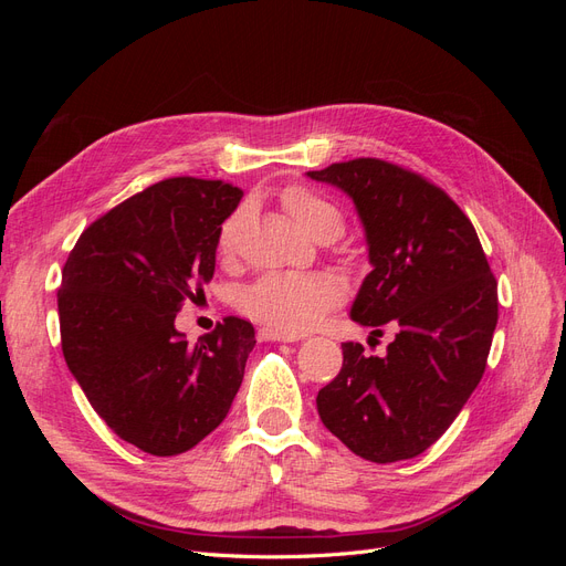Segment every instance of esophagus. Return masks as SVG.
Segmentation results:
<instances>
[{
  "label": "esophagus",
  "mask_w": 566,
  "mask_h": 566,
  "mask_svg": "<svg viewBox=\"0 0 566 566\" xmlns=\"http://www.w3.org/2000/svg\"><path fill=\"white\" fill-rule=\"evenodd\" d=\"M260 335H262V339H271V342H297V339H302V335L285 333V331H273V328H262Z\"/></svg>",
  "instance_id": "obj_1"
}]
</instances>
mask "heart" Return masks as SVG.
<instances>
[{
	"mask_svg": "<svg viewBox=\"0 0 566 566\" xmlns=\"http://www.w3.org/2000/svg\"><path fill=\"white\" fill-rule=\"evenodd\" d=\"M283 205L295 224L312 238H337L345 229V219L333 200L304 186H290L283 191ZM241 214L229 217L219 231V252L231 254L235 229ZM337 285L318 273H266L256 279L241 295V310L273 328L300 333L337 304Z\"/></svg>",
	"mask_w": 566,
	"mask_h": 566,
	"instance_id": "b5f03b06",
	"label": "heart"
}]
</instances>
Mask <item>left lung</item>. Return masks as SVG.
<instances>
[{"label": "left lung", "mask_w": 566, "mask_h": 566, "mask_svg": "<svg viewBox=\"0 0 566 566\" xmlns=\"http://www.w3.org/2000/svg\"><path fill=\"white\" fill-rule=\"evenodd\" d=\"M314 181L347 193L373 271L352 321L397 335L382 356L342 345V368L316 408L349 451L370 462L416 458L449 430L486 368L499 283L472 221L439 186L378 158L335 163Z\"/></svg>", "instance_id": "obj_1"}]
</instances>
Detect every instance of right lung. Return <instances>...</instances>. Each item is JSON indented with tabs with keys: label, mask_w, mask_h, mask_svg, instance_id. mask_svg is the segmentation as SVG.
<instances>
[{
	"label": "right lung",
	"mask_w": 566,
	"mask_h": 566,
	"mask_svg": "<svg viewBox=\"0 0 566 566\" xmlns=\"http://www.w3.org/2000/svg\"><path fill=\"white\" fill-rule=\"evenodd\" d=\"M241 198L224 181L153 184L84 229L63 266L65 364L111 430L150 455L193 449L241 389L252 323L229 316L196 345L175 328L212 281L221 224Z\"/></svg>",
	"instance_id": "1"
}]
</instances>
